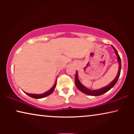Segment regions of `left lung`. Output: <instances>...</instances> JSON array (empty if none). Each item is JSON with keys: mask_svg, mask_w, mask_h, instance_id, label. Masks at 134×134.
<instances>
[{"mask_svg": "<svg viewBox=\"0 0 134 134\" xmlns=\"http://www.w3.org/2000/svg\"><path fill=\"white\" fill-rule=\"evenodd\" d=\"M111 47H113V50L115 51V54L117 56V60H118V64H119V68H118V73H117V75L116 76V77L115 78V79L111 81L109 85L105 86V87H102L100 89H98V90H90L89 88H88L85 86L83 85L82 84L81 82H80L79 79L78 78V72L77 71H76V77H75V84H76V87L80 91H81L82 93H85V94H87V95H90V96H100V95H102L105 93L106 92H107L108 91H109L111 88H113L114 87L115 84L118 81L119 77H120V72H121V58L120 57V55H119L118 52L115 49V48L113 46H111Z\"/></svg>", "mask_w": 134, "mask_h": 134, "instance_id": "obj_1", "label": "left lung"}]
</instances>
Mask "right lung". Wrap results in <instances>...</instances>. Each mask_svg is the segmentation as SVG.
<instances>
[{"label":"right lung","instance_id":"obj_1","mask_svg":"<svg viewBox=\"0 0 134 134\" xmlns=\"http://www.w3.org/2000/svg\"><path fill=\"white\" fill-rule=\"evenodd\" d=\"M56 85H57V79L55 80V82L54 85L53 87L51 88L48 90L46 92L43 93V94H30V93H25L24 92L25 94L28 95V96H30L31 98H35V99H41V98H45V97H46L47 96H49V95H50L51 93H52L53 91H54L55 88L56 87Z\"/></svg>","mask_w":134,"mask_h":134}]
</instances>
